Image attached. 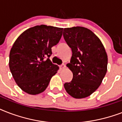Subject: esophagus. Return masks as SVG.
I'll return each instance as SVG.
<instances>
[{"label": "esophagus", "mask_w": 122, "mask_h": 122, "mask_svg": "<svg viewBox=\"0 0 122 122\" xmlns=\"http://www.w3.org/2000/svg\"><path fill=\"white\" fill-rule=\"evenodd\" d=\"M59 68H60V69H61V70L65 69V68H66V65H64V64H63V65H61V66H59Z\"/></svg>", "instance_id": "34e87169"}]
</instances>
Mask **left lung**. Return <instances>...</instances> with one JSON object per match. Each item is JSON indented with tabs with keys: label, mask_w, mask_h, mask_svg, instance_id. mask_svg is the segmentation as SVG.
Returning a JSON list of instances; mask_svg holds the SVG:
<instances>
[{
	"label": "left lung",
	"mask_w": 122,
	"mask_h": 122,
	"mask_svg": "<svg viewBox=\"0 0 122 122\" xmlns=\"http://www.w3.org/2000/svg\"><path fill=\"white\" fill-rule=\"evenodd\" d=\"M63 37L72 51L66 66L73 73L72 80L64 87L73 97L85 98L98 89L107 72L106 50L100 39L86 28H65Z\"/></svg>",
	"instance_id": "1"
}]
</instances>
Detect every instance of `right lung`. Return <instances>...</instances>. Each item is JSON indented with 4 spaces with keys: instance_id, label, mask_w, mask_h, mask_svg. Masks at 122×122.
<instances>
[{
    "instance_id": "right-lung-1",
    "label": "right lung",
    "mask_w": 122,
    "mask_h": 122,
    "mask_svg": "<svg viewBox=\"0 0 122 122\" xmlns=\"http://www.w3.org/2000/svg\"><path fill=\"white\" fill-rule=\"evenodd\" d=\"M63 28L42 25L30 28L14 42L9 68L22 91L31 95L43 92L59 66L49 59L51 48L58 44Z\"/></svg>"
}]
</instances>
